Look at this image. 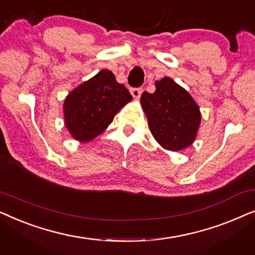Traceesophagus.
Returning <instances> with one entry per match:
<instances>
[{
  "instance_id": "34e87169",
  "label": "esophagus",
  "mask_w": 255,
  "mask_h": 255,
  "mask_svg": "<svg viewBox=\"0 0 255 255\" xmlns=\"http://www.w3.org/2000/svg\"><path fill=\"white\" fill-rule=\"evenodd\" d=\"M141 93H142L141 88H132L131 89V95L133 96V99H135V100H138L139 97H140Z\"/></svg>"
}]
</instances>
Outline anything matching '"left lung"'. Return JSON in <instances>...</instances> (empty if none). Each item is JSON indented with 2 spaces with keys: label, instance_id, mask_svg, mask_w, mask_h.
Returning a JSON list of instances; mask_svg holds the SVG:
<instances>
[{
  "label": "left lung",
  "instance_id": "1",
  "mask_svg": "<svg viewBox=\"0 0 255 255\" xmlns=\"http://www.w3.org/2000/svg\"><path fill=\"white\" fill-rule=\"evenodd\" d=\"M141 108L153 137L168 151L177 152L193 144L201 124L200 107L183 87L165 76L155 81V92H144Z\"/></svg>",
  "mask_w": 255,
  "mask_h": 255
}]
</instances>
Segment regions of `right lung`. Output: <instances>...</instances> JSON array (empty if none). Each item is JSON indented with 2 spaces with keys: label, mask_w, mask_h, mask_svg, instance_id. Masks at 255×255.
I'll return each instance as SVG.
<instances>
[{
  "label": "right lung",
  "mask_w": 255,
  "mask_h": 255,
  "mask_svg": "<svg viewBox=\"0 0 255 255\" xmlns=\"http://www.w3.org/2000/svg\"><path fill=\"white\" fill-rule=\"evenodd\" d=\"M131 101V94L116 81L114 73L102 69L66 96L65 127L75 140L92 141L107 130L115 115Z\"/></svg>",
  "instance_id": "right-lung-1"
}]
</instances>
